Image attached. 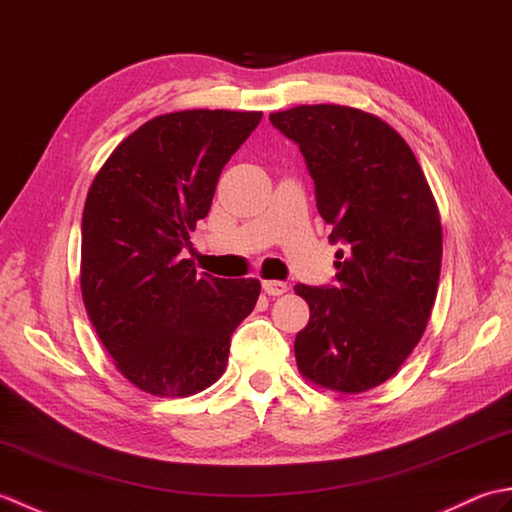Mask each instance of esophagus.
<instances>
[{
	"instance_id": "34e87169",
	"label": "esophagus",
	"mask_w": 512,
	"mask_h": 512,
	"mask_svg": "<svg viewBox=\"0 0 512 512\" xmlns=\"http://www.w3.org/2000/svg\"><path fill=\"white\" fill-rule=\"evenodd\" d=\"M262 288H264L266 295H270V297H279V295H284V292L290 290L286 281H277V279H266Z\"/></svg>"
}]
</instances>
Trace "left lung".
<instances>
[{
	"mask_svg": "<svg viewBox=\"0 0 512 512\" xmlns=\"http://www.w3.org/2000/svg\"><path fill=\"white\" fill-rule=\"evenodd\" d=\"M299 145L336 250L332 286H295L310 321L295 339L310 383L358 394L398 372L427 328L442 226L427 178L394 127L345 105L270 114Z\"/></svg>",
	"mask_w": 512,
	"mask_h": 512,
	"instance_id": "8db88e82",
	"label": "left lung"
}]
</instances>
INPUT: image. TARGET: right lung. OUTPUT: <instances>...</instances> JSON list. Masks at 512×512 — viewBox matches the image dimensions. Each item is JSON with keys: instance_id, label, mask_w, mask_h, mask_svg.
I'll list each match as a JSON object with an SVG mask.
<instances>
[{"instance_id": "1", "label": "right lung", "mask_w": 512, "mask_h": 512, "mask_svg": "<svg viewBox=\"0 0 512 512\" xmlns=\"http://www.w3.org/2000/svg\"><path fill=\"white\" fill-rule=\"evenodd\" d=\"M262 112L184 110L151 118L96 173L81 222V292L121 374L154 396H191L224 374L257 279L198 275L182 259L224 165Z\"/></svg>"}]
</instances>
